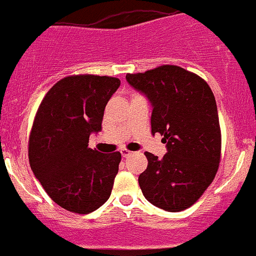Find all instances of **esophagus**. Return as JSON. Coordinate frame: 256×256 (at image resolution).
Segmentation results:
<instances>
[{"instance_id": "1", "label": "esophagus", "mask_w": 256, "mask_h": 256, "mask_svg": "<svg viewBox=\"0 0 256 256\" xmlns=\"http://www.w3.org/2000/svg\"><path fill=\"white\" fill-rule=\"evenodd\" d=\"M131 154H132V152H131L130 150H128V148L121 150V156H122V157H128Z\"/></svg>"}]
</instances>
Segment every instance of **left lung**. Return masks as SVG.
Masks as SVG:
<instances>
[{"label":"left lung","instance_id":"obj_1","mask_svg":"<svg viewBox=\"0 0 256 256\" xmlns=\"http://www.w3.org/2000/svg\"><path fill=\"white\" fill-rule=\"evenodd\" d=\"M128 84L151 102V132L164 136L167 154L150 152L138 177L144 198L167 212L194 204L219 168L222 134L216 98L204 79L177 66L126 74Z\"/></svg>","mask_w":256,"mask_h":256}]
</instances>
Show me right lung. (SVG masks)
Masks as SVG:
<instances>
[{
  "instance_id": "add662e5",
  "label": "right lung",
  "mask_w": 256,
  "mask_h": 256,
  "mask_svg": "<svg viewBox=\"0 0 256 256\" xmlns=\"http://www.w3.org/2000/svg\"><path fill=\"white\" fill-rule=\"evenodd\" d=\"M118 86L114 76H66L48 90L36 114L30 168L49 197L72 213H92L112 194L121 154H100L88 144L90 134L102 130L105 106Z\"/></svg>"
}]
</instances>
